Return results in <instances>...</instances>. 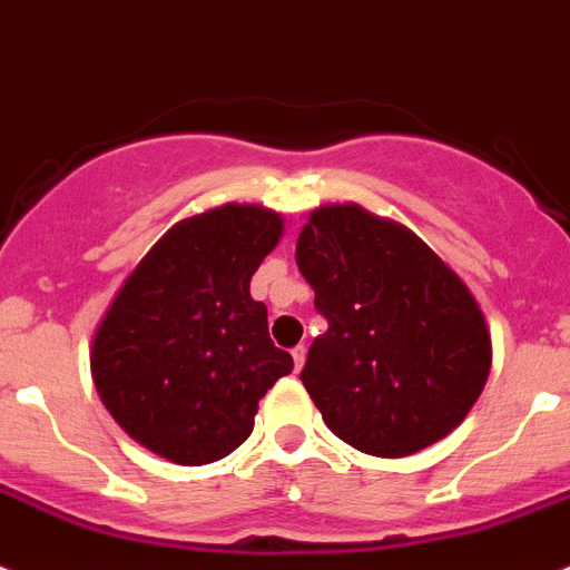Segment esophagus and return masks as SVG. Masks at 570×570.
<instances>
[{
	"label": "esophagus",
	"mask_w": 570,
	"mask_h": 570,
	"mask_svg": "<svg viewBox=\"0 0 570 570\" xmlns=\"http://www.w3.org/2000/svg\"><path fill=\"white\" fill-rule=\"evenodd\" d=\"M292 361H295V372H301L306 363V346H295L292 348Z\"/></svg>",
	"instance_id": "obj_1"
}]
</instances>
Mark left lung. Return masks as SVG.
Segmentation results:
<instances>
[{
	"instance_id": "8db88e82",
	"label": "left lung",
	"mask_w": 570,
	"mask_h": 570,
	"mask_svg": "<svg viewBox=\"0 0 570 570\" xmlns=\"http://www.w3.org/2000/svg\"><path fill=\"white\" fill-rule=\"evenodd\" d=\"M295 261L330 321L301 381L332 434L406 458L458 429L491 372L489 326L458 273L357 204L312 209Z\"/></svg>"
}]
</instances>
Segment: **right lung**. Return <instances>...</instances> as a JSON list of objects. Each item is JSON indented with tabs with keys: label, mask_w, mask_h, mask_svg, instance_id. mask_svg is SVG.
I'll return each instance as SVG.
<instances>
[{
	"label": "right lung",
	"mask_w": 570,
	"mask_h": 570,
	"mask_svg": "<svg viewBox=\"0 0 570 570\" xmlns=\"http://www.w3.org/2000/svg\"><path fill=\"white\" fill-rule=\"evenodd\" d=\"M284 235L281 213L224 204L156 240L116 292L90 348L112 420L178 465L227 458L253 434L258 400L292 372L249 281Z\"/></svg>",
	"instance_id": "add662e5"
}]
</instances>
